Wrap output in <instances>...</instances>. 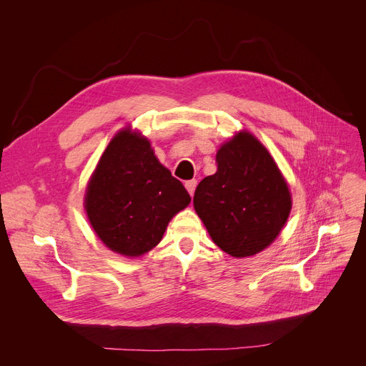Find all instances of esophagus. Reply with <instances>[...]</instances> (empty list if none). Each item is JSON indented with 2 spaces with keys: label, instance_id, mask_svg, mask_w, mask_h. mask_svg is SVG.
<instances>
[{
  "label": "esophagus",
  "instance_id": "obj_1",
  "mask_svg": "<svg viewBox=\"0 0 366 366\" xmlns=\"http://www.w3.org/2000/svg\"><path fill=\"white\" fill-rule=\"evenodd\" d=\"M196 187H197V181L196 179H191V181L185 182V188H187V191H188L191 197H193V194H194Z\"/></svg>",
  "mask_w": 366,
  "mask_h": 366
}]
</instances>
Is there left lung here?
Returning a JSON list of instances; mask_svg holds the SVG:
<instances>
[{
    "mask_svg": "<svg viewBox=\"0 0 366 366\" xmlns=\"http://www.w3.org/2000/svg\"><path fill=\"white\" fill-rule=\"evenodd\" d=\"M217 163V173L196 188L194 209L224 252L252 257L270 246L286 224L290 188L270 152L246 130L221 145Z\"/></svg>",
    "mask_w": 366,
    "mask_h": 366,
    "instance_id": "obj_1",
    "label": "left lung"
}]
</instances>
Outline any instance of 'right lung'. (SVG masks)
Listing matches in <instances>:
<instances>
[{
    "label": "right lung",
    "mask_w": 366,
    "mask_h": 366,
    "mask_svg": "<svg viewBox=\"0 0 366 366\" xmlns=\"http://www.w3.org/2000/svg\"><path fill=\"white\" fill-rule=\"evenodd\" d=\"M189 202L181 181L154 156L149 141L126 127L96 166L84 209L96 236L111 251L141 257L160 243L169 221Z\"/></svg>",
    "instance_id": "right-lung-1"
}]
</instances>
